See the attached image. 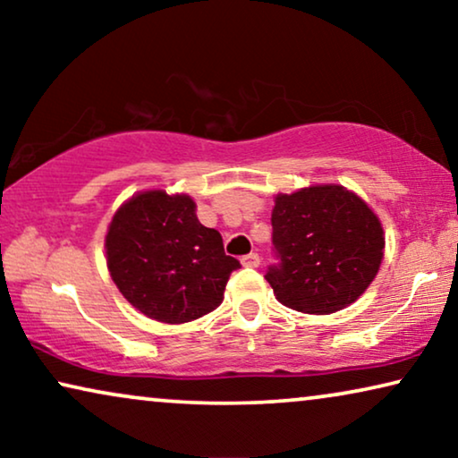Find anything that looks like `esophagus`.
Listing matches in <instances>:
<instances>
[{"label":"esophagus","instance_id":"1","mask_svg":"<svg viewBox=\"0 0 458 458\" xmlns=\"http://www.w3.org/2000/svg\"><path fill=\"white\" fill-rule=\"evenodd\" d=\"M242 265H243V267H250V268H256V267L260 265V256L256 254V252L248 254V256H243V259H242Z\"/></svg>","mask_w":458,"mask_h":458}]
</instances>
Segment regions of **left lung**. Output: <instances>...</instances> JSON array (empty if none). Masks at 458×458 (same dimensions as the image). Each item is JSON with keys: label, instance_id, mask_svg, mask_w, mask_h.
<instances>
[{"label": "left lung", "instance_id": "left-lung-1", "mask_svg": "<svg viewBox=\"0 0 458 458\" xmlns=\"http://www.w3.org/2000/svg\"><path fill=\"white\" fill-rule=\"evenodd\" d=\"M271 223L281 262L265 277L287 309L331 315L356 302L379 273L384 227L371 206L344 185L277 193Z\"/></svg>", "mask_w": 458, "mask_h": 458}]
</instances>
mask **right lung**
Here are the masks:
<instances>
[{
  "instance_id": "add662e5",
  "label": "right lung",
  "mask_w": 458,
  "mask_h": 458,
  "mask_svg": "<svg viewBox=\"0 0 458 458\" xmlns=\"http://www.w3.org/2000/svg\"><path fill=\"white\" fill-rule=\"evenodd\" d=\"M106 265L124 300L148 318L181 325L223 302L229 275L240 268L225 254L216 229L198 221L187 193L137 191L106 231Z\"/></svg>"
}]
</instances>
